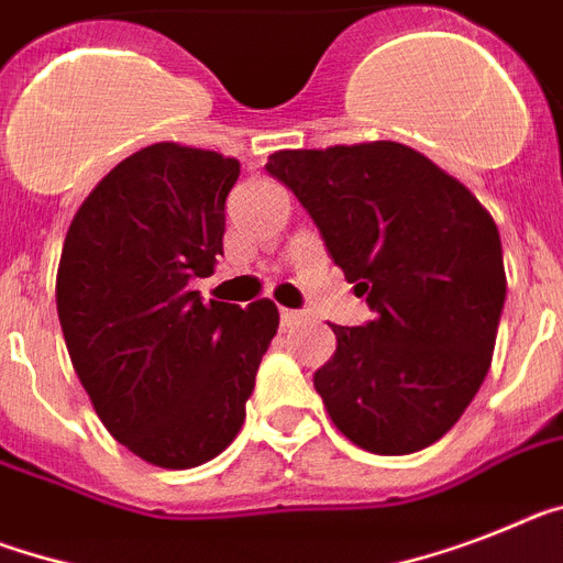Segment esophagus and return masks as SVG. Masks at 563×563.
<instances>
[{"label": "esophagus", "mask_w": 563, "mask_h": 563, "mask_svg": "<svg viewBox=\"0 0 563 563\" xmlns=\"http://www.w3.org/2000/svg\"><path fill=\"white\" fill-rule=\"evenodd\" d=\"M280 320H283V325H295L297 320H303V311H295V309H280Z\"/></svg>", "instance_id": "obj_1"}]
</instances>
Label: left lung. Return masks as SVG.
<instances>
[{"mask_svg":"<svg viewBox=\"0 0 563 563\" xmlns=\"http://www.w3.org/2000/svg\"><path fill=\"white\" fill-rule=\"evenodd\" d=\"M289 186L375 320L332 325L314 372L325 412L375 455L441 441L493 363L507 297L498 225L475 194L409 145L377 140L274 151Z\"/></svg>","mask_w":563,"mask_h":563,"instance_id":"left-lung-1","label":"left lung"}]
</instances>
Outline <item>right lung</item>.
Here are the masks:
<instances>
[{
  "label": "right lung",
  "mask_w": 563,
  "mask_h": 563,
  "mask_svg": "<svg viewBox=\"0 0 563 563\" xmlns=\"http://www.w3.org/2000/svg\"><path fill=\"white\" fill-rule=\"evenodd\" d=\"M240 163L157 143L99 179L70 220L56 311L99 420L163 470L200 466L238 438L277 306L249 309L188 289L223 254Z\"/></svg>",
  "instance_id": "right-lung-1"
}]
</instances>
